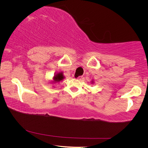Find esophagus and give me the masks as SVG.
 <instances>
[{
	"mask_svg": "<svg viewBox=\"0 0 148 148\" xmlns=\"http://www.w3.org/2000/svg\"><path fill=\"white\" fill-rule=\"evenodd\" d=\"M74 77H75V78H77V79H79V80H81V79H82V77H81V76H79V77H77V78H76V77H75V75Z\"/></svg>",
	"mask_w": 148,
	"mask_h": 148,
	"instance_id": "34e87169",
	"label": "esophagus"
}]
</instances>
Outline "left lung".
<instances>
[{
  "mask_svg": "<svg viewBox=\"0 0 148 148\" xmlns=\"http://www.w3.org/2000/svg\"><path fill=\"white\" fill-rule=\"evenodd\" d=\"M91 83H94V82H93V81H92V82H91Z\"/></svg>",
  "mask_w": 148,
  "mask_h": 148,
  "instance_id": "obj_1",
  "label": "left lung"
}]
</instances>
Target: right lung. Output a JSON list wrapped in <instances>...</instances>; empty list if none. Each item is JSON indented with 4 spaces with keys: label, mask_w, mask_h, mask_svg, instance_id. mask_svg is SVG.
Returning <instances> with one entry per match:
<instances>
[{
    "label": "right lung",
    "mask_w": 148,
    "mask_h": 148,
    "mask_svg": "<svg viewBox=\"0 0 148 148\" xmlns=\"http://www.w3.org/2000/svg\"><path fill=\"white\" fill-rule=\"evenodd\" d=\"M65 78V77L64 76L63 72H59V73H57L54 75L53 77V83H59L61 81H62Z\"/></svg>",
    "instance_id": "right-lung-1"
}]
</instances>
